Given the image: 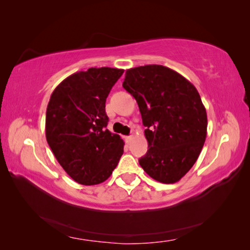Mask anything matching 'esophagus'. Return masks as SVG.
<instances>
[{"label":"esophagus","instance_id":"34e87169","mask_svg":"<svg viewBox=\"0 0 250 250\" xmlns=\"http://www.w3.org/2000/svg\"><path fill=\"white\" fill-rule=\"evenodd\" d=\"M131 139H132V137H131V135H129V137H125V141L126 142H130Z\"/></svg>","mask_w":250,"mask_h":250}]
</instances>
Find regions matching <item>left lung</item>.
Wrapping results in <instances>:
<instances>
[{"instance_id":"1","label":"left lung","mask_w":250,"mask_h":250,"mask_svg":"<svg viewBox=\"0 0 250 250\" xmlns=\"http://www.w3.org/2000/svg\"><path fill=\"white\" fill-rule=\"evenodd\" d=\"M140 109L147 152L139 160L152 179L172 184L196 162L207 134L206 109L193 83L162 65L125 71L122 83Z\"/></svg>"}]
</instances>
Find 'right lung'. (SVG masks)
I'll return each instance as SVG.
<instances>
[{
	"label": "right lung",
	"instance_id": "right-lung-1",
	"mask_svg": "<svg viewBox=\"0 0 250 250\" xmlns=\"http://www.w3.org/2000/svg\"><path fill=\"white\" fill-rule=\"evenodd\" d=\"M124 69L77 71L55 88L46 110V140L71 179L96 185L112 174L124 153L120 135L107 129L105 99Z\"/></svg>",
	"mask_w": 250,
	"mask_h": 250
}]
</instances>
